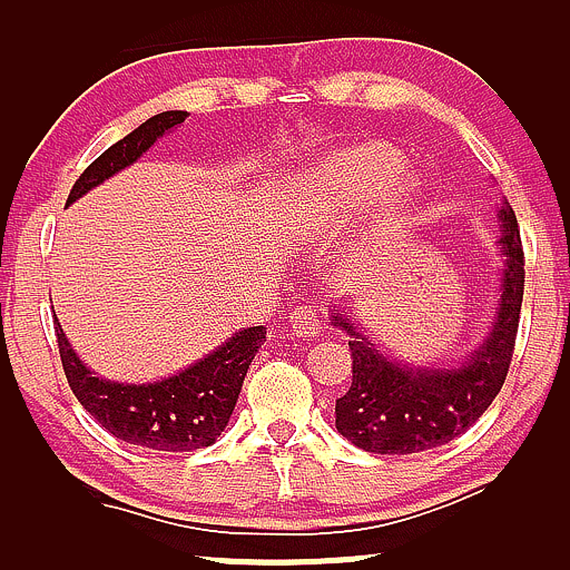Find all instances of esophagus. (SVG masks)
<instances>
[{"mask_svg": "<svg viewBox=\"0 0 570 570\" xmlns=\"http://www.w3.org/2000/svg\"><path fill=\"white\" fill-rule=\"evenodd\" d=\"M288 323H292V331L299 335V338H315V335L323 331L325 315L323 309L315 307V304H302V307H296L292 315H288Z\"/></svg>", "mask_w": 570, "mask_h": 570, "instance_id": "obj_1", "label": "esophagus"}]
</instances>
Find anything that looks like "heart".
<instances>
[{"instance_id":"b5f03b06","label":"heart","mask_w":570,"mask_h":570,"mask_svg":"<svg viewBox=\"0 0 570 570\" xmlns=\"http://www.w3.org/2000/svg\"><path fill=\"white\" fill-rule=\"evenodd\" d=\"M413 178L387 144H358L309 167L288 194V222L307 237H333L372 202V229L387 235L403 219Z\"/></svg>"}]
</instances>
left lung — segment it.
<instances>
[{"instance_id": "1", "label": "left lung", "mask_w": 570, "mask_h": 570, "mask_svg": "<svg viewBox=\"0 0 570 570\" xmlns=\"http://www.w3.org/2000/svg\"><path fill=\"white\" fill-rule=\"evenodd\" d=\"M501 302L493 327L456 366H411L382 354L351 315L331 309L333 325L348 333L351 387L335 400V429L364 452L413 454L442 446L468 431L503 387L514 354L524 296V250L514 208L501 206Z\"/></svg>"}]
</instances>
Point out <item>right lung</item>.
I'll return each instance as SVG.
<instances>
[{"label": "right lung", "instance_id": "add662e5", "mask_svg": "<svg viewBox=\"0 0 570 570\" xmlns=\"http://www.w3.org/2000/svg\"><path fill=\"white\" fill-rule=\"evenodd\" d=\"M186 110H165L108 147L71 186L67 206L134 165L159 136L186 121ZM53 331L63 374L85 411L121 442L159 452H194L219 439L235 411L247 368L266 341L263 325L245 327L212 354L167 380L126 384L95 376L79 362L59 320H53Z\"/></svg>", "mask_w": 570, "mask_h": 570}]
</instances>
